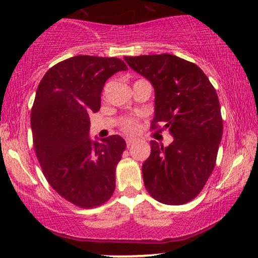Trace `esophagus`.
<instances>
[{
    "mask_svg": "<svg viewBox=\"0 0 258 258\" xmlns=\"http://www.w3.org/2000/svg\"><path fill=\"white\" fill-rule=\"evenodd\" d=\"M136 141V139H133V138H128V139H126V144H127V147L132 146V144Z\"/></svg>",
    "mask_w": 258,
    "mask_h": 258,
    "instance_id": "34e87169",
    "label": "esophagus"
}]
</instances>
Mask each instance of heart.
Listing matches in <instances>:
<instances>
[{
  "mask_svg": "<svg viewBox=\"0 0 258 258\" xmlns=\"http://www.w3.org/2000/svg\"><path fill=\"white\" fill-rule=\"evenodd\" d=\"M138 127H139V124H138V120L136 118H126L121 121L122 131H125L127 133L137 132Z\"/></svg>",
  "mask_w": 258,
  "mask_h": 258,
  "instance_id": "1",
  "label": "heart"
}]
</instances>
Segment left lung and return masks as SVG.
<instances>
[{"mask_svg": "<svg viewBox=\"0 0 258 258\" xmlns=\"http://www.w3.org/2000/svg\"><path fill=\"white\" fill-rule=\"evenodd\" d=\"M155 90L152 130L168 128L174 140L151 141L143 165L145 187L165 205H183L200 194L216 164L223 122L212 83L197 64L170 53L124 57Z\"/></svg>", "mask_w": 258, "mask_h": 258, "instance_id": "obj_1", "label": "left lung"}]
</instances>
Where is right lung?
<instances>
[{
    "mask_svg": "<svg viewBox=\"0 0 258 258\" xmlns=\"http://www.w3.org/2000/svg\"><path fill=\"white\" fill-rule=\"evenodd\" d=\"M127 65L115 57L79 55L50 68L31 108L32 140L43 174L61 198L81 208L110 200L126 143L89 138V113L99 111L105 82Z\"/></svg>",
    "mask_w": 258,
    "mask_h": 258,
    "instance_id": "1",
    "label": "right lung"
}]
</instances>
